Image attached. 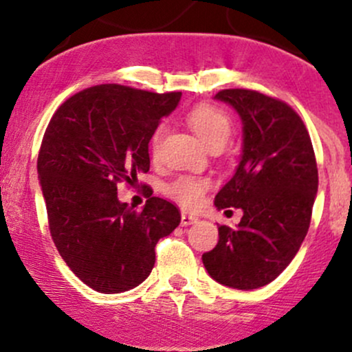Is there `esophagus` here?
Listing matches in <instances>:
<instances>
[{"instance_id":"obj_1","label":"esophagus","mask_w":352,"mask_h":352,"mask_svg":"<svg viewBox=\"0 0 352 352\" xmlns=\"http://www.w3.org/2000/svg\"><path fill=\"white\" fill-rule=\"evenodd\" d=\"M199 221V218L195 215H190V213H182V220H180V225L182 227H188V225H193Z\"/></svg>"}]
</instances>
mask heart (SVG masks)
Masks as SVG:
<instances>
[{"label": "heart", "instance_id": "obj_1", "mask_svg": "<svg viewBox=\"0 0 352 352\" xmlns=\"http://www.w3.org/2000/svg\"><path fill=\"white\" fill-rule=\"evenodd\" d=\"M187 120L199 139L208 147L212 145L227 144L232 134V119L223 109L212 106V104H200L188 112ZM165 132V125H159L151 135V152L155 155L159 152L160 142ZM208 184L197 177H180L173 184L168 185L167 193L173 200L179 201L182 207L188 210L199 208L204 201Z\"/></svg>", "mask_w": 352, "mask_h": 352}]
</instances>
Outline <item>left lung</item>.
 <instances>
[{"instance_id": "left-lung-1", "label": "left lung", "mask_w": 352, "mask_h": 352, "mask_svg": "<svg viewBox=\"0 0 352 352\" xmlns=\"http://www.w3.org/2000/svg\"><path fill=\"white\" fill-rule=\"evenodd\" d=\"M240 116V162L215 197V207L241 208L236 228L218 227L220 240L201 260L210 276L235 289H256L286 268L308 233L318 193L313 144L288 104L250 89L215 96Z\"/></svg>"}]
</instances>
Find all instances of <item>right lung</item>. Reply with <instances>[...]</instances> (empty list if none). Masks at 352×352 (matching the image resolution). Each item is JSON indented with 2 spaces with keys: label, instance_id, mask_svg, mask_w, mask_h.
<instances>
[{
  "label": "right lung",
  "instance_id": "obj_1",
  "mask_svg": "<svg viewBox=\"0 0 352 352\" xmlns=\"http://www.w3.org/2000/svg\"><path fill=\"white\" fill-rule=\"evenodd\" d=\"M182 92L155 94L119 84L84 89L52 116L38 157L52 241L71 272L99 293H122L148 276L155 245L179 227L180 212L151 197L140 212L117 184L148 172L152 132Z\"/></svg>",
  "mask_w": 352,
  "mask_h": 352
}]
</instances>
